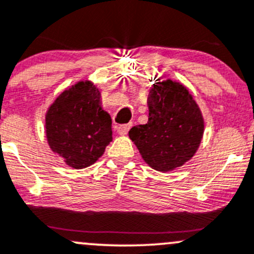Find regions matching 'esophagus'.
<instances>
[{
    "label": "esophagus",
    "instance_id": "obj_1",
    "mask_svg": "<svg viewBox=\"0 0 254 254\" xmlns=\"http://www.w3.org/2000/svg\"><path fill=\"white\" fill-rule=\"evenodd\" d=\"M130 127H131V124H123V125H119L118 127V133L119 135H122V136H124V135H127V132H129V130H130Z\"/></svg>",
    "mask_w": 254,
    "mask_h": 254
}]
</instances>
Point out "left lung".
I'll return each mask as SVG.
<instances>
[{
    "label": "left lung",
    "instance_id": "8db88e82",
    "mask_svg": "<svg viewBox=\"0 0 254 254\" xmlns=\"http://www.w3.org/2000/svg\"><path fill=\"white\" fill-rule=\"evenodd\" d=\"M147 104L148 122L131 127L129 137L150 168L172 171L190 160L201 143V111L188 89L171 79L155 80Z\"/></svg>",
    "mask_w": 254,
    "mask_h": 254
}]
</instances>
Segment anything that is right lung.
<instances>
[{"mask_svg": "<svg viewBox=\"0 0 254 254\" xmlns=\"http://www.w3.org/2000/svg\"><path fill=\"white\" fill-rule=\"evenodd\" d=\"M46 136L50 149L73 169L88 168L104 154L112 119L93 82L80 80L55 99L46 113Z\"/></svg>", "mask_w": 254, "mask_h": 254, "instance_id": "add662e5", "label": "right lung"}]
</instances>
